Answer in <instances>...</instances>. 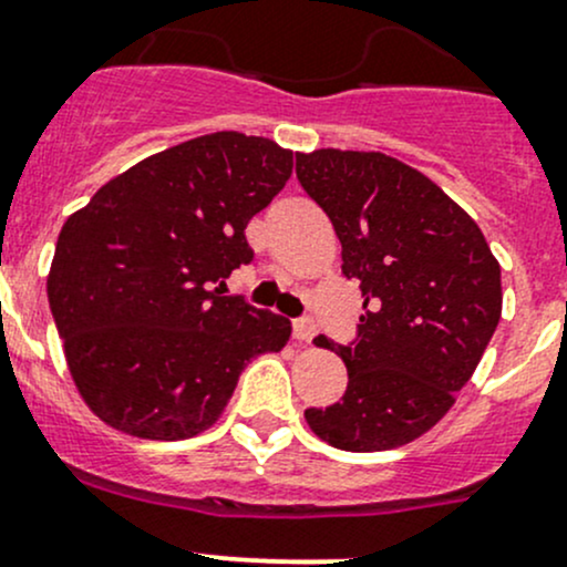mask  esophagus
Masks as SVG:
<instances>
[{
  "instance_id": "1",
  "label": "esophagus",
  "mask_w": 567,
  "mask_h": 567,
  "mask_svg": "<svg viewBox=\"0 0 567 567\" xmlns=\"http://www.w3.org/2000/svg\"><path fill=\"white\" fill-rule=\"evenodd\" d=\"M295 338L302 340V343H310V340L316 338L313 319H297L295 321Z\"/></svg>"
}]
</instances>
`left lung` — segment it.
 <instances>
[{"label":"left lung","mask_w":567,"mask_h":567,"mask_svg":"<svg viewBox=\"0 0 567 567\" xmlns=\"http://www.w3.org/2000/svg\"><path fill=\"white\" fill-rule=\"evenodd\" d=\"M364 306L340 403L308 427L343 452H386L435 427L471 381L503 310L501 265L478 224L424 173L379 151L297 154ZM316 343L332 349L321 334Z\"/></svg>","instance_id":"left-lung-1"}]
</instances>
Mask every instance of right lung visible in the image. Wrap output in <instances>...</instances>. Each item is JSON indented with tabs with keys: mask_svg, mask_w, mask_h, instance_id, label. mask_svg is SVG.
<instances>
[{
	"mask_svg": "<svg viewBox=\"0 0 567 567\" xmlns=\"http://www.w3.org/2000/svg\"><path fill=\"white\" fill-rule=\"evenodd\" d=\"M291 151L213 132L115 175L59 233L48 302L72 381L96 416L145 441L205 432L284 316L221 295L254 251L246 227L291 175Z\"/></svg>",
	"mask_w": 567,
	"mask_h": 567,
	"instance_id": "right-lung-1",
	"label": "right lung"
}]
</instances>
